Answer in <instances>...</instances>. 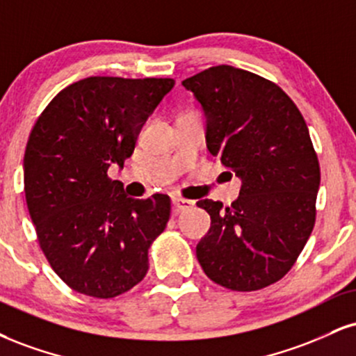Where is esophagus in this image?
Masks as SVG:
<instances>
[{"mask_svg":"<svg viewBox=\"0 0 356 356\" xmlns=\"http://www.w3.org/2000/svg\"><path fill=\"white\" fill-rule=\"evenodd\" d=\"M192 205H194V200L182 199V197H174V199H172V212L179 213L182 211H187V209H191Z\"/></svg>","mask_w":356,"mask_h":356,"instance_id":"34e87169","label":"esophagus"}]
</instances>
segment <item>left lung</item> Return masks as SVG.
Returning <instances> with one entry per match:
<instances>
[{"instance_id": "1", "label": "left lung", "mask_w": 356, "mask_h": 356, "mask_svg": "<svg viewBox=\"0 0 356 356\" xmlns=\"http://www.w3.org/2000/svg\"><path fill=\"white\" fill-rule=\"evenodd\" d=\"M182 86L202 106L209 152L242 181L229 207L197 202L211 216L197 260L211 280L235 292L275 284L315 225L320 165L305 119L277 84L227 64Z\"/></svg>"}]
</instances>
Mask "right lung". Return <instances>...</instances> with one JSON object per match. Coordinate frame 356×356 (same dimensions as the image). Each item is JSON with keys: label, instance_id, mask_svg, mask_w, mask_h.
Segmentation results:
<instances>
[{"label": "right lung", "instance_id": "obj_1", "mask_svg": "<svg viewBox=\"0 0 356 356\" xmlns=\"http://www.w3.org/2000/svg\"><path fill=\"white\" fill-rule=\"evenodd\" d=\"M175 81L91 76L46 106L24 152V194L38 242L59 278L94 298L118 297L149 268L170 199H132L108 177Z\"/></svg>", "mask_w": 356, "mask_h": 356}]
</instances>
